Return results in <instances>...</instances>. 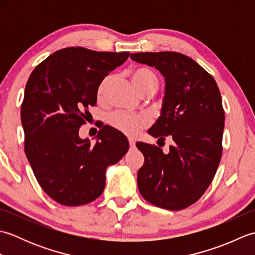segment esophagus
Returning a JSON list of instances; mask_svg holds the SVG:
<instances>
[{"mask_svg": "<svg viewBox=\"0 0 255 255\" xmlns=\"http://www.w3.org/2000/svg\"><path fill=\"white\" fill-rule=\"evenodd\" d=\"M128 142H129V145H130V148H133L134 145H136V142H134L133 139H128Z\"/></svg>", "mask_w": 255, "mask_h": 255, "instance_id": "1", "label": "esophagus"}]
</instances>
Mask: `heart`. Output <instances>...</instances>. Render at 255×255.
Here are the masks:
<instances>
[{"label": "heart", "instance_id": "obj_1", "mask_svg": "<svg viewBox=\"0 0 255 255\" xmlns=\"http://www.w3.org/2000/svg\"><path fill=\"white\" fill-rule=\"evenodd\" d=\"M131 80L141 95L152 94L159 88V79L147 68H136L131 71ZM113 82L112 75H107L97 86V101L103 102L106 99L108 88ZM108 124L116 130L130 137H136L149 125V119L144 115H127V114L115 113L108 117Z\"/></svg>", "mask_w": 255, "mask_h": 255}]
</instances>
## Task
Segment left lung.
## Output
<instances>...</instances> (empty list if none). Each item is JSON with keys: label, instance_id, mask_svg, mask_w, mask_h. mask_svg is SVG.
I'll return each mask as SVG.
<instances>
[{"label": "left lung", "instance_id": "obj_1", "mask_svg": "<svg viewBox=\"0 0 255 255\" xmlns=\"http://www.w3.org/2000/svg\"><path fill=\"white\" fill-rule=\"evenodd\" d=\"M130 58L159 70L165 92L161 116L149 133L174 143L169 153L137 142L144 163L137 175L141 196L158 207L181 210L202 197L223 153L225 112L215 79L192 58L178 52H139Z\"/></svg>", "mask_w": 255, "mask_h": 255}]
</instances>
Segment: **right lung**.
<instances>
[{"label": "right lung", "mask_w": 255, "mask_h": 255, "mask_svg": "<svg viewBox=\"0 0 255 255\" xmlns=\"http://www.w3.org/2000/svg\"><path fill=\"white\" fill-rule=\"evenodd\" d=\"M128 57L127 51L63 48L27 81L20 110L25 153L41 188L59 204L80 206L101 196L106 169L127 153V138L113 127H103L94 144L79 137V128L96 104L101 81Z\"/></svg>", "instance_id": "obj_1"}]
</instances>
